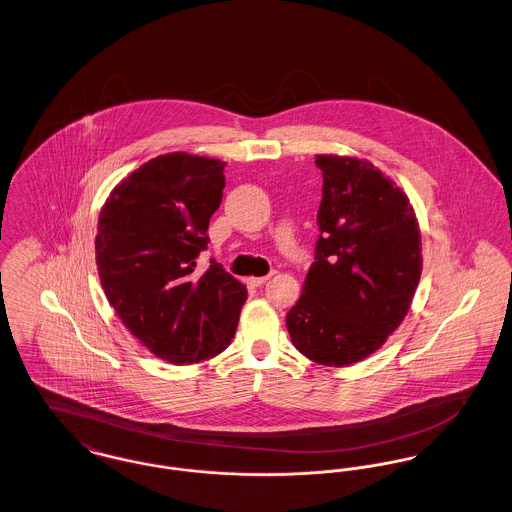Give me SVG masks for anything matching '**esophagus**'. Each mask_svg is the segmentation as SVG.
Here are the masks:
<instances>
[{
  "label": "esophagus",
  "mask_w": 512,
  "mask_h": 512,
  "mask_svg": "<svg viewBox=\"0 0 512 512\" xmlns=\"http://www.w3.org/2000/svg\"><path fill=\"white\" fill-rule=\"evenodd\" d=\"M270 276H272V274H268V276H251V278H247V284H249L251 288H259V286H263V284L267 282Z\"/></svg>",
  "instance_id": "1"
}]
</instances>
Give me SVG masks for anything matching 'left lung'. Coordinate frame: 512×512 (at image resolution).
Returning a JSON list of instances; mask_svg holds the SVG:
<instances>
[{
    "label": "left lung",
    "mask_w": 512,
    "mask_h": 512,
    "mask_svg": "<svg viewBox=\"0 0 512 512\" xmlns=\"http://www.w3.org/2000/svg\"><path fill=\"white\" fill-rule=\"evenodd\" d=\"M322 171L315 263L286 317L299 353L324 366L359 363L407 317L422 272L407 194L370 161L317 155Z\"/></svg>",
    "instance_id": "left-lung-1"
}]
</instances>
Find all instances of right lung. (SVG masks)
I'll list each match as a JSON object with an SVG mask.
<instances>
[{
  "label": "right lung",
  "instance_id": "1",
  "mask_svg": "<svg viewBox=\"0 0 512 512\" xmlns=\"http://www.w3.org/2000/svg\"><path fill=\"white\" fill-rule=\"evenodd\" d=\"M224 167L184 151L159 155L121 180L99 213L101 288L132 336L172 365L222 353L247 299L244 284L215 259L205 272L197 268Z\"/></svg>",
  "mask_w": 512,
  "mask_h": 512
}]
</instances>
